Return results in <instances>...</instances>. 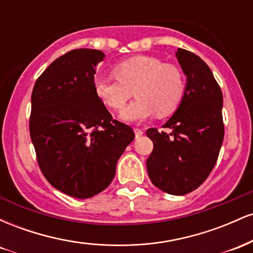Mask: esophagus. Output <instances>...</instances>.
I'll return each mask as SVG.
<instances>
[{
    "label": "esophagus",
    "mask_w": 253,
    "mask_h": 253,
    "mask_svg": "<svg viewBox=\"0 0 253 253\" xmlns=\"http://www.w3.org/2000/svg\"><path fill=\"white\" fill-rule=\"evenodd\" d=\"M134 133H135V136H136V138H139V136L143 135L144 130H143V129H140V128H134Z\"/></svg>",
    "instance_id": "esophagus-1"
}]
</instances>
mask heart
I'll return each instance as SVG.
<instances>
[{
	"label": "heart",
	"mask_w": 253,
	"mask_h": 253,
	"mask_svg": "<svg viewBox=\"0 0 253 253\" xmlns=\"http://www.w3.org/2000/svg\"><path fill=\"white\" fill-rule=\"evenodd\" d=\"M115 77L95 76L92 81L96 96L108 108L121 109L134 90L136 96L121 110L127 123H139L153 114L167 117L177 109L184 94V77L172 64L152 56H135L117 64Z\"/></svg>",
	"instance_id": "1"
}]
</instances>
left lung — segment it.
Listing matches in <instances>:
<instances>
[{"instance_id":"left-lung-1","label":"left lung","mask_w":253,"mask_h":253,"mask_svg":"<svg viewBox=\"0 0 253 253\" xmlns=\"http://www.w3.org/2000/svg\"><path fill=\"white\" fill-rule=\"evenodd\" d=\"M177 60L187 76L181 103L164 128H149L153 150L146 161L151 182L171 195H185L206 181L223 140L222 92L210 66L193 52L178 48Z\"/></svg>"}]
</instances>
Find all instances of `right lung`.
<instances>
[{
    "label": "right lung",
    "mask_w": 253,
    "mask_h": 253,
    "mask_svg": "<svg viewBox=\"0 0 253 253\" xmlns=\"http://www.w3.org/2000/svg\"><path fill=\"white\" fill-rule=\"evenodd\" d=\"M102 51L72 50L40 75L32 91L30 133L38 164L51 185L76 199L106 189L134 139L94 91Z\"/></svg>",
    "instance_id": "1"
}]
</instances>
